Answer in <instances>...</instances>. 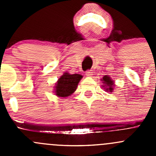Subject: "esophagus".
<instances>
[{"label":"esophagus","instance_id":"esophagus-1","mask_svg":"<svg viewBox=\"0 0 156 156\" xmlns=\"http://www.w3.org/2000/svg\"><path fill=\"white\" fill-rule=\"evenodd\" d=\"M85 75H87V77H91L93 75V72L91 70H88V71H87V72H86Z\"/></svg>","mask_w":156,"mask_h":156}]
</instances>
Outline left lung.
Returning <instances> with one entry per match:
<instances>
[{
    "label": "left lung",
    "instance_id": "8db88e82",
    "mask_svg": "<svg viewBox=\"0 0 156 156\" xmlns=\"http://www.w3.org/2000/svg\"><path fill=\"white\" fill-rule=\"evenodd\" d=\"M102 81V87H103L105 91L109 93H112L114 90L115 82L108 75H104L103 78H101Z\"/></svg>",
    "mask_w": 156,
    "mask_h": 156
}]
</instances>
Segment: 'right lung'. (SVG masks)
Instances as JSON below:
<instances>
[{"label": "right lung", "instance_id": "add662e5", "mask_svg": "<svg viewBox=\"0 0 156 156\" xmlns=\"http://www.w3.org/2000/svg\"><path fill=\"white\" fill-rule=\"evenodd\" d=\"M82 78V75L79 74L72 75L65 72L55 84L53 93L59 97H69L76 90L78 83Z\"/></svg>", "mask_w": 156, "mask_h": 156}]
</instances>
